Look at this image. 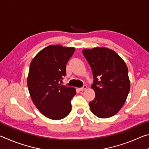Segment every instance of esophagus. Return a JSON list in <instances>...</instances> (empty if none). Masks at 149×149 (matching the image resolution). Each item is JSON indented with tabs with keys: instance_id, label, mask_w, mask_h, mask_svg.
Segmentation results:
<instances>
[{
	"instance_id": "obj_1",
	"label": "esophagus",
	"mask_w": 149,
	"mask_h": 149,
	"mask_svg": "<svg viewBox=\"0 0 149 149\" xmlns=\"http://www.w3.org/2000/svg\"><path fill=\"white\" fill-rule=\"evenodd\" d=\"M87 89V85H84V86H83L82 87H81V88H79V91H85V90H86Z\"/></svg>"
}]
</instances>
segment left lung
Here are the masks:
<instances>
[{
    "label": "left lung",
    "instance_id": "1",
    "mask_svg": "<svg viewBox=\"0 0 149 149\" xmlns=\"http://www.w3.org/2000/svg\"><path fill=\"white\" fill-rule=\"evenodd\" d=\"M83 54L94 79L91 88L95 97L89 102L90 109L100 118L112 116L122 108L130 92L127 65L116 52L107 48L85 49Z\"/></svg>",
    "mask_w": 149,
    "mask_h": 149
}]
</instances>
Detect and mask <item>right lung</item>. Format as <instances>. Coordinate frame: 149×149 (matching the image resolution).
I'll use <instances>...</instances> for the list:
<instances>
[{
    "instance_id": "add662e5",
    "label": "right lung",
    "mask_w": 149,
    "mask_h": 149,
    "mask_svg": "<svg viewBox=\"0 0 149 149\" xmlns=\"http://www.w3.org/2000/svg\"><path fill=\"white\" fill-rule=\"evenodd\" d=\"M75 48L50 45L41 50L31 62L27 87L35 107L52 120L66 117L72 110L74 87L61 85L66 75V64Z\"/></svg>"
}]
</instances>
